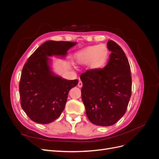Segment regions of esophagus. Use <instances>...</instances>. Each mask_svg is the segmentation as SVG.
<instances>
[{"instance_id":"obj_1","label":"esophagus","mask_w":159,"mask_h":159,"mask_svg":"<svg viewBox=\"0 0 159 159\" xmlns=\"http://www.w3.org/2000/svg\"><path fill=\"white\" fill-rule=\"evenodd\" d=\"M78 87H83V83L81 82V81H79V83H78Z\"/></svg>"}]
</instances>
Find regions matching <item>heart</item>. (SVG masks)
I'll use <instances>...</instances> for the list:
<instances>
[{
    "label": "heart",
    "mask_w": 159,
    "mask_h": 159,
    "mask_svg": "<svg viewBox=\"0 0 159 159\" xmlns=\"http://www.w3.org/2000/svg\"><path fill=\"white\" fill-rule=\"evenodd\" d=\"M108 57L109 49L105 44L87 47L75 54V60L79 64L89 63L90 67L93 70L104 67Z\"/></svg>",
    "instance_id": "b5f03b06"
}]
</instances>
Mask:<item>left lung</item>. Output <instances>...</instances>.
<instances>
[{"label":"left lung","instance_id":"left-lung-1","mask_svg":"<svg viewBox=\"0 0 159 159\" xmlns=\"http://www.w3.org/2000/svg\"><path fill=\"white\" fill-rule=\"evenodd\" d=\"M109 60L104 68L88 70L80 78L82 100L92 123L107 127L126 112L131 95L130 65L120 47L110 40Z\"/></svg>","mask_w":159,"mask_h":159}]
</instances>
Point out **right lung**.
<instances>
[{
    "instance_id": "1",
    "label": "right lung",
    "mask_w": 159,
    "mask_h": 159,
    "mask_svg": "<svg viewBox=\"0 0 159 159\" xmlns=\"http://www.w3.org/2000/svg\"><path fill=\"white\" fill-rule=\"evenodd\" d=\"M76 45L69 41L48 40L28 59L22 69L19 84L21 106L32 121L48 124L64 110L68 92L78 80H68L54 75L48 56H64Z\"/></svg>"
}]
</instances>
